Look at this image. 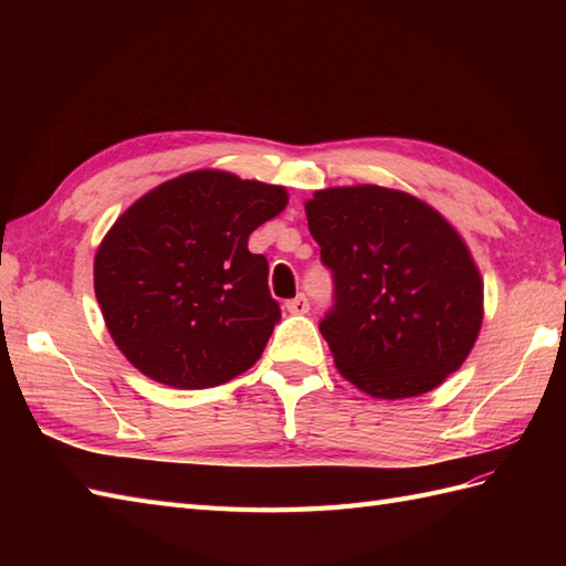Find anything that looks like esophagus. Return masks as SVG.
<instances>
[{
    "label": "esophagus",
    "instance_id": "obj_1",
    "mask_svg": "<svg viewBox=\"0 0 566 566\" xmlns=\"http://www.w3.org/2000/svg\"><path fill=\"white\" fill-rule=\"evenodd\" d=\"M286 311H290V314H294V316L306 314V311H308V298L304 294L290 298V302H286Z\"/></svg>",
    "mask_w": 566,
    "mask_h": 566
}]
</instances>
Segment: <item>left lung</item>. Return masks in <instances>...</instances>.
<instances>
[{
	"label": "left lung",
	"mask_w": 566,
	"mask_h": 566,
	"mask_svg": "<svg viewBox=\"0 0 566 566\" xmlns=\"http://www.w3.org/2000/svg\"><path fill=\"white\" fill-rule=\"evenodd\" d=\"M306 219L335 286L318 328L347 381L375 399H408L462 367L482 328L484 284L436 209L357 185L316 191Z\"/></svg>",
	"instance_id": "left-lung-1"
}]
</instances>
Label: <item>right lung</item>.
I'll return each mask as SVG.
<instances>
[{"label": "right lung", "mask_w": 566, "mask_h": 566, "mask_svg": "<svg viewBox=\"0 0 566 566\" xmlns=\"http://www.w3.org/2000/svg\"><path fill=\"white\" fill-rule=\"evenodd\" d=\"M286 189L197 170L118 216L94 258V294L118 350L175 389L231 381L258 363L282 311L248 238Z\"/></svg>", "instance_id": "obj_1"}]
</instances>
